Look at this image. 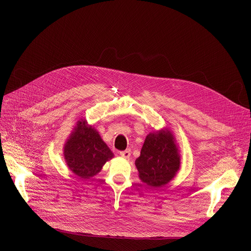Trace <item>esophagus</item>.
Here are the masks:
<instances>
[{
	"instance_id": "esophagus-1",
	"label": "esophagus",
	"mask_w": 251,
	"mask_h": 251,
	"mask_svg": "<svg viewBox=\"0 0 251 251\" xmlns=\"http://www.w3.org/2000/svg\"><path fill=\"white\" fill-rule=\"evenodd\" d=\"M120 154H121V156L125 157V159H129V156H130V154H131V151H130V150H126V151H121Z\"/></svg>"
}]
</instances>
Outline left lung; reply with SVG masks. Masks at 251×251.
Wrapping results in <instances>:
<instances>
[{
    "label": "left lung",
    "mask_w": 251,
    "mask_h": 251,
    "mask_svg": "<svg viewBox=\"0 0 251 251\" xmlns=\"http://www.w3.org/2000/svg\"><path fill=\"white\" fill-rule=\"evenodd\" d=\"M140 180L149 186L162 187L180 169V154L172 132L167 128L151 132L135 161Z\"/></svg>",
    "instance_id": "8db88e82"
}]
</instances>
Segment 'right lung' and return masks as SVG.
Wrapping results in <instances>:
<instances>
[{"instance_id":"obj_1","label":"right lung","mask_w":251,"mask_h":251,"mask_svg":"<svg viewBox=\"0 0 251 251\" xmlns=\"http://www.w3.org/2000/svg\"><path fill=\"white\" fill-rule=\"evenodd\" d=\"M114 153L85 119L78 120L64 146V157L72 172L81 179L94 177Z\"/></svg>"}]
</instances>
